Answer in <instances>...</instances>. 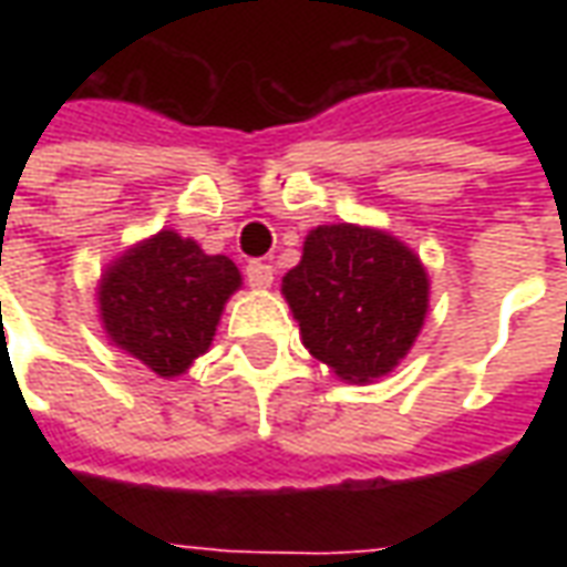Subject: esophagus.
I'll list each match as a JSON object with an SVG mask.
<instances>
[{
    "instance_id": "34e87169",
    "label": "esophagus",
    "mask_w": 567,
    "mask_h": 567,
    "mask_svg": "<svg viewBox=\"0 0 567 567\" xmlns=\"http://www.w3.org/2000/svg\"><path fill=\"white\" fill-rule=\"evenodd\" d=\"M246 279L251 288H270L272 285V267L264 260H251L246 267Z\"/></svg>"
}]
</instances>
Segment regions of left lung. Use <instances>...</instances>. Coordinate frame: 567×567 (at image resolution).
Segmentation results:
<instances>
[{
	"label": "left lung",
	"mask_w": 567,
	"mask_h": 567,
	"mask_svg": "<svg viewBox=\"0 0 567 567\" xmlns=\"http://www.w3.org/2000/svg\"><path fill=\"white\" fill-rule=\"evenodd\" d=\"M282 297L309 355L352 385L389 377L416 343L431 279L404 239L364 224H319Z\"/></svg>",
	"instance_id": "obj_1"
}]
</instances>
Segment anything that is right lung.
Here are the masks:
<instances>
[{
  "label": "right lung",
  "mask_w": 567,
  "mask_h": 567,
  "mask_svg": "<svg viewBox=\"0 0 567 567\" xmlns=\"http://www.w3.org/2000/svg\"><path fill=\"white\" fill-rule=\"evenodd\" d=\"M243 276L227 255L197 239L157 230L121 251L96 282L109 343L163 380H178L209 352L227 300Z\"/></svg>",
  "instance_id": "obj_1"
}]
</instances>
